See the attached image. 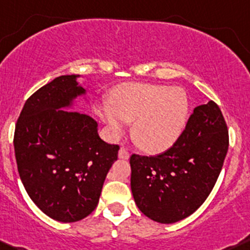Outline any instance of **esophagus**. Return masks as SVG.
I'll list each match as a JSON object with an SVG mask.
<instances>
[{
  "mask_svg": "<svg viewBox=\"0 0 250 250\" xmlns=\"http://www.w3.org/2000/svg\"><path fill=\"white\" fill-rule=\"evenodd\" d=\"M118 155H119L120 159H124V160H127V159L130 158V154H128V151L126 150L124 146H122V148L119 149V153H118Z\"/></svg>",
  "mask_w": 250,
  "mask_h": 250,
  "instance_id": "34e87169",
  "label": "esophagus"
}]
</instances>
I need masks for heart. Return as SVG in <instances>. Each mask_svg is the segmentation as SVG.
Wrapping results in <instances>:
<instances>
[{
    "mask_svg": "<svg viewBox=\"0 0 250 250\" xmlns=\"http://www.w3.org/2000/svg\"><path fill=\"white\" fill-rule=\"evenodd\" d=\"M112 104L99 106V115L112 137L133 123L132 135L146 153L167 150L181 137L189 118V101L182 89L156 84H123L112 94Z\"/></svg>",
    "mask_w": 250,
    "mask_h": 250,
    "instance_id": "b5f03b06",
    "label": "heart"
}]
</instances>
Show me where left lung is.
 Here are the masks:
<instances>
[{
  "instance_id": "1",
  "label": "left lung",
  "mask_w": 250,
  "mask_h": 250,
  "mask_svg": "<svg viewBox=\"0 0 250 250\" xmlns=\"http://www.w3.org/2000/svg\"><path fill=\"white\" fill-rule=\"evenodd\" d=\"M228 148V126L218 104L209 101L196 107L171 148L154 156L131 155L137 207L161 224L189 217L212 191Z\"/></svg>"
}]
</instances>
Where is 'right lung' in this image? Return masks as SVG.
I'll list each match as a JSON object with an SVG mask.
<instances>
[{"label": "right lung", "mask_w": 250, "mask_h": 250, "mask_svg": "<svg viewBox=\"0 0 250 250\" xmlns=\"http://www.w3.org/2000/svg\"><path fill=\"white\" fill-rule=\"evenodd\" d=\"M60 76L25 102L14 132L18 171L35 205L51 219L74 223L96 208L119 146L100 138L87 114L66 110L85 89Z\"/></svg>", "instance_id": "right-lung-1"}]
</instances>
